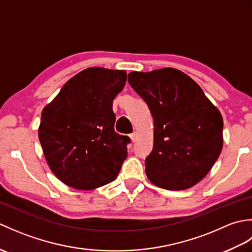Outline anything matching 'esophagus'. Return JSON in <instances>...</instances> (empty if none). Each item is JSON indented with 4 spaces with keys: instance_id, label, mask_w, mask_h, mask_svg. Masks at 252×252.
<instances>
[{
    "instance_id": "1",
    "label": "esophagus",
    "mask_w": 252,
    "mask_h": 252,
    "mask_svg": "<svg viewBox=\"0 0 252 252\" xmlns=\"http://www.w3.org/2000/svg\"><path fill=\"white\" fill-rule=\"evenodd\" d=\"M135 137H136V134L135 133H132V134H130V138H131V141L134 143L135 142Z\"/></svg>"
}]
</instances>
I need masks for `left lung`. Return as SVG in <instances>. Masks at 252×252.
I'll return each instance as SVG.
<instances>
[{"instance_id":"8db88e82","label":"left lung","mask_w":252,"mask_h":252,"mask_svg":"<svg viewBox=\"0 0 252 252\" xmlns=\"http://www.w3.org/2000/svg\"><path fill=\"white\" fill-rule=\"evenodd\" d=\"M154 119V147L145 159L153 184L186 189L201 181L223 147V118L194 80L174 68L127 76Z\"/></svg>"}]
</instances>
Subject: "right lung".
Listing matches in <instances>:
<instances>
[{
  "instance_id": "right-lung-1",
  "label": "right lung",
  "mask_w": 252,
  "mask_h": 252,
  "mask_svg": "<svg viewBox=\"0 0 252 252\" xmlns=\"http://www.w3.org/2000/svg\"><path fill=\"white\" fill-rule=\"evenodd\" d=\"M126 81L125 70L91 67L68 80L44 107L39 140L49 167L63 183L94 189L119 174L130 137L115 132L112 100Z\"/></svg>"
}]
</instances>
